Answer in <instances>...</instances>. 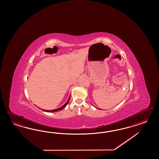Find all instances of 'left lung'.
<instances>
[{
  "mask_svg": "<svg viewBox=\"0 0 159 159\" xmlns=\"http://www.w3.org/2000/svg\"><path fill=\"white\" fill-rule=\"evenodd\" d=\"M100 110H101V109H100Z\"/></svg>",
  "mask_w": 159,
  "mask_h": 159,
  "instance_id": "obj_1",
  "label": "left lung"
}]
</instances>
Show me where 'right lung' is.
Wrapping results in <instances>:
<instances>
[{"label":"right lung","instance_id":"add662e5","mask_svg":"<svg viewBox=\"0 0 159 159\" xmlns=\"http://www.w3.org/2000/svg\"><path fill=\"white\" fill-rule=\"evenodd\" d=\"M70 96H69V99H68L67 102H66L63 106L61 107H59V108H58L57 109H55V110H46L42 109V110H43V111H45V112H57V111H61V110H63V108H65L66 107V106H67V104H68V102H69V100H70Z\"/></svg>","mask_w":159,"mask_h":159}]
</instances>
